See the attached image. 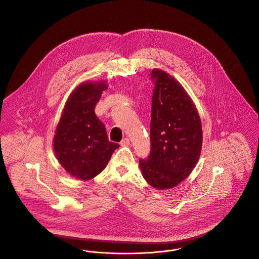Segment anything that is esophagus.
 Masks as SVG:
<instances>
[{
	"label": "esophagus",
	"instance_id": "esophagus-1",
	"mask_svg": "<svg viewBox=\"0 0 259 259\" xmlns=\"http://www.w3.org/2000/svg\"><path fill=\"white\" fill-rule=\"evenodd\" d=\"M130 145V139L128 138H124L121 142H120V146L122 147H127Z\"/></svg>",
	"mask_w": 259,
	"mask_h": 259
}]
</instances>
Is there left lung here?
<instances>
[{
	"instance_id": "8db88e82",
	"label": "left lung",
	"mask_w": 259,
	"mask_h": 259,
	"mask_svg": "<svg viewBox=\"0 0 259 259\" xmlns=\"http://www.w3.org/2000/svg\"><path fill=\"white\" fill-rule=\"evenodd\" d=\"M150 152L140 158L143 177L157 189L182 183L197 163L201 145V121L182 84L164 71L150 74Z\"/></svg>"
}]
</instances>
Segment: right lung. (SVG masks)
Here are the masks:
<instances>
[{"instance_id":"add662e5","label":"right lung","mask_w":259,"mask_h":259,"mask_svg":"<svg viewBox=\"0 0 259 259\" xmlns=\"http://www.w3.org/2000/svg\"><path fill=\"white\" fill-rule=\"evenodd\" d=\"M106 82L79 84L66 103L54 138V149L62 166L75 179L89 181L108 164L117 144L109 141L105 124L95 108Z\"/></svg>"}]
</instances>
